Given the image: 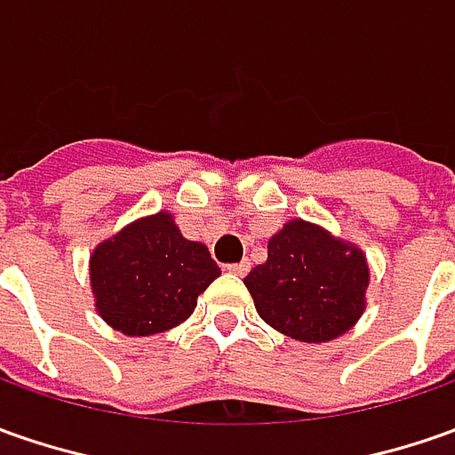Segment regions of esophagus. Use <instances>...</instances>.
<instances>
[{
    "label": "esophagus",
    "mask_w": 455,
    "mask_h": 455,
    "mask_svg": "<svg viewBox=\"0 0 455 455\" xmlns=\"http://www.w3.org/2000/svg\"><path fill=\"white\" fill-rule=\"evenodd\" d=\"M228 275H236V276H243L249 272V261H239V264H228L227 267Z\"/></svg>",
    "instance_id": "34e87169"
}]
</instances>
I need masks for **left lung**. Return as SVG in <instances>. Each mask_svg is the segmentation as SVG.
I'll use <instances>...</instances> for the list:
<instances>
[{
	"label": "left lung",
	"instance_id": "left-lung-1",
	"mask_svg": "<svg viewBox=\"0 0 455 455\" xmlns=\"http://www.w3.org/2000/svg\"><path fill=\"white\" fill-rule=\"evenodd\" d=\"M259 317L299 342H330L368 307L365 251L320 224L290 219L267 242V261L243 279Z\"/></svg>",
	"mask_w": 455,
	"mask_h": 455
}]
</instances>
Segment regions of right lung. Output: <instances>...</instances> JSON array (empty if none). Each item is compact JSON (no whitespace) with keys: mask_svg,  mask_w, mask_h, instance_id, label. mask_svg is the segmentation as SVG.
I'll return each mask as SVG.
<instances>
[{"mask_svg":"<svg viewBox=\"0 0 455 455\" xmlns=\"http://www.w3.org/2000/svg\"><path fill=\"white\" fill-rule=\"evenodd\" d=\"M219 275L206 243L186 239L168 212L135 219L90 254L95 309L128 337L179 327Z\"/></svg>","mask_w":455,"mask_h":455,"instance_id":"1","label":"right lung"}]
</instances>
